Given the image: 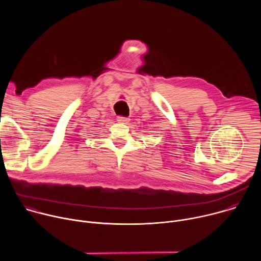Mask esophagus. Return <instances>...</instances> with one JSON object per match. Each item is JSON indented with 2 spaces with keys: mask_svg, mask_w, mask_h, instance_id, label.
<instances>
[{
  "mask_svg": "<svg viewBox=\"0 0 261 261\" xmlns=\"http://www.w3.org/2000/svg\"><path fill=\"white\" fill-rule=\"evenodd\" d=\"M129 121H130V119H128V118H125V117H118V122H119V123L127 124V123H129Z\"/></svg>",
  "mask_w": 261,
  "mask_h": 261,
  "instance_id": "1",
  "label": "esophagus"
}]
</instances>
